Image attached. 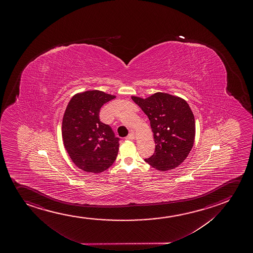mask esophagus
<instances>
[{
  "label": "esophagus",
  "instance_id": "esophagus-1",
  "mask_svg": "<svg viewBox=\"0 0 253 253\" xmlns=\"http://www.w3.org/2000/svg\"><path fill=\"white\" fill-rule=\"evenodd\" d=\"M134 138V134H133L132 132H131V133H129V134L126 137V140H133Z\"/></svg>",
  "mask_w": 253,
  "mask_h": 253
}]
</instances>
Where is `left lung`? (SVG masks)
<instances>
[{"label":"left lung","instance_id":"1","mask_svg":"<svg viewBox=\"0 0 253 253\" xmlns=\"http://www.w3.org/2000/svg\"><path fill=\"white\" fill-rule=\"evenodd\" d=\"M131 99L148 116L154 136L155 152L145 162L161 171L176 168L189 155L195 140V117L189 104L161 92L146 99Z\"/></svg>","mask_w":253,"mask_h":253}]
</instances>
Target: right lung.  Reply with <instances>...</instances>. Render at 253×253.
Returning <instances> with one entry per match:
<instances>
[{
    "instance_id": "1",
    "label": "right lung",
    "mask_w": 253,
    "mask_h": 253,
    "mask_svg": "<svg viewBox=\"0 0 253 253\" xmlns=\"http://www.w3.org/2000/svg\"><path fill=\"white\" fill-rule=\"evenodd\" d=\"M115 98L102 91H85L75 94L64 112V147L75 165L84 171H104L118 155L120 138L99 116L101 107Z\"/></svg>"
}]
</instances>
